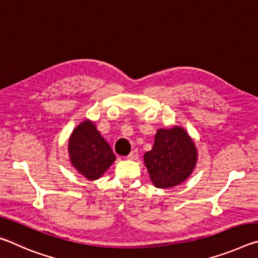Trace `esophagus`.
I'll use <instances>...</instances> for the list:
<instances>
[{
    "label": "esophagus",
    "mask_w": 258,
    "mask_h": 258,
    "mask_svg": "<svg viewBox=\"0 0 258 258\" xmlns=\"http://www.w3.org/2000/svg\"><path fill=\"white\" fill-rule=\"evenodd\" d=\"M139 158V151L135 149V150H133L132 152H131V154L127 156V159H130V160H135V159H138Z\"/></svg>",
    "instance_id": "34e87169"
}]
</instances>
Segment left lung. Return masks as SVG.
Segmentation results:
<instances>
[{
    "instance_id": "obj_1",
    "label": "left lung",
    "mask_w": 258,
    "mask_h": 258,
    "mask_svg": "<svg viewBox=\"0 0 258 258\" xmlns=\"http://www.w3.org/2000/svg\"><path fill=\"white\" fill-rule=\"evenodd\" d=\"M150 180L157 187H172L189 177L197 165L195 141L182 126L159 128L154 147L143 156Z\"/></svg>"
}]
</instances>
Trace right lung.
<instances>
[{
    "label": "right lung",
    "instance_id": "add662e5",
    "mask_svg": "<svg viewBox=\"0 0 258 258\" xmlns=\"http://www.w3.org/2000/svg\"><path fill=\"white\" fill-rule=\"evenodd\" d=\"M72 166L87 180H98L110 167L116 156L92 120L78 124L68 140Z\"/></svg>",
    "mask_w": 258,
    "mask_h": 258
}]
</instances>
